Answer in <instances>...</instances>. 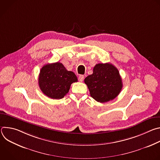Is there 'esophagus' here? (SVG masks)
<instances>
[{"label":"esophagus","mask_w":160,"mask_h":160,"mask_svg":"<svg viewBox=\"0 0 160 160\" xmlns=\"http://www.w3.org/2000/svg\"><path fill=\"white\" fill-rule=\"evenodd\" d=\"M83 79H84V76H83V75H80L78 77V80H79L80 82H82V81L83 80Z\"/></svg>","instance_id":"esophagus-1"}]
</instances>
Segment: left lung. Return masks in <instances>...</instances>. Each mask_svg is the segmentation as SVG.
Instances as JSON below:
<instances>
[{"instance_id":"8db88e82","label":"left lung","mask_w":160,"mask_h":160,"mask_svg":"<svg viewBox=\"0 0 160 160\" xmlns=\"http://www.w3.org/2000/svg\"><path fill=\"white\" fill-rule=\"evenodd\" d=\"M84 82L89 89L90 96L101 103L116 98L123 87L118 69L110 63L97 64L94 67L93 73L87 77Z\"/></svg>"}]
</instances>
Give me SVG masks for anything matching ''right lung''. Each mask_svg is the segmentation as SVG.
<instances>
[{
    "mask_svg": "<svg viewBox=\"0 0 160 160\" xmlns=\"http://www.w3.org/2000/svg\"><path fill=\"white\" fill-rule=\"evenodd\" d=\"M78 82L75 74L68 71L59 62L47 64L40 70L38 85L42 92L53 99H60L69 92L73 82Z\"/></svg>",
    "mask_w": 160,
    "mask_h": 160,
    "instance_id": "add662e5",
    "label": "right lung"
}]
</instances>
